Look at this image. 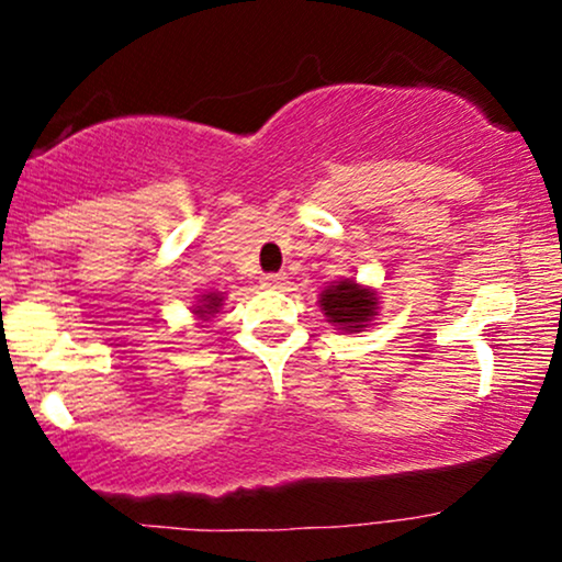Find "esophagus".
Wrapping results in <instances>:
<instances>
[{"label":"esophagus","instance_id":"obj_1","mask_svg":"<svg viewBox=\"0 0 562 562\" xmlns=\"http://www.w3.org/2000/svg\"><path fill=\"white\" fill-rule=\"evenodd\" d=\"M285 280H288L285 274H263V277H261V285H267V288H280V285H285Z\"/></svg>","mask_w":562,"mask_h":562}]
</instances>
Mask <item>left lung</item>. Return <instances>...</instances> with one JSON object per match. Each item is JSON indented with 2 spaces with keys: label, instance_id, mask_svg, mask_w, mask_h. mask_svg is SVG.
Segmentation results:
<instances>
[{
  "label": "left lung",
  "instance_id": "obj_1",
  "mask_svg": "<svg viewBox=\"0 0 562 562\" xmlns=\"http://www.w3.org/2000/svg\"><path fill=\"white\" fill-rule=\"evenodd\" d=\"M319 312L340 333H362L380 312V295L375 288L359 285L353 277L330 282L319 293Z\"/></svg>",
  "mask_w": 562,
  "mask_h": 562
}]
</instances>
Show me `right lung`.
Listing matches in <instances>:
<instances>
[{
    "mask_svg": "<svg viewBox=\"0 0 562 562\" xmlns=\"http://www.w3.org/2000/svg\"><path fill=\"white\" fill-rule=\"evenodd\" d=\"M224 306V295L222 293H214V290H211V293H203V295H198V301H195V306H192V314H195V319L200 322V325H203V322H211L218 314V308Z\"/></svg>",
    "mask_w": 562,
    "mask_h": 562,
    "instance_id": "1",
    "label": "right lung"
}]
</instances>
